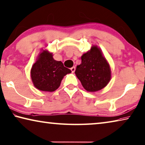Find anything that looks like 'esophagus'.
Listing matches in <instances>:
<instances>
[{
    "label": "esophagus",
    "instance_id": "obj_1",
    "mask_svg": "<svg viewBox=\"0 0 145 145\" xmlns=\"http://www.w3.org/2000/svg\"><path fill=\"white\" fill-rule=\"evenodd\" d=\"M70 70H71V71H72V73L75 72V66H73L72 68H70Z\"/></svg>",
    "mask_w": 145,
    "mask_h": 145
}]
</instances>
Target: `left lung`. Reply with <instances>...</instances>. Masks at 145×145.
Returning a JSON list of instances; mask_svg holds the SVG:
<instances>
[{"instance_id":"8db88e82","label":"left lung","mask_w":145,"mask_h":145,"mask_svg":"<svg viewBox=\"0 0 145 145\" xmlns=\"http://www.w3.org/2000/svg\"><path fill=\"white\" fill-rule=\"evenodd\" d=\"M81 61L75 73L84 88L94 92L105 88L111 79V70L100 48L92 46L81 56Z\"/></svg>"}]
</instances>
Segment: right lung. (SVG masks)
<instances>
[{"label": "right lung", "instance_id": "right-lung-1", "mask_svg": "<svg viewBox=\"0 0 145 145\" xmlns=\"http://www.w3.org/2000/svg\"><path fill=\"white\" fill-rule=\"evenodd\" d=\"M70 69L64 67L61 61L53 58L52 53L42 50L31 69V78L34 86L44 91H54L60 86L62 79Z\"/></svg>", "mask_w": 145, "mask_h": 145}]
</instances>
